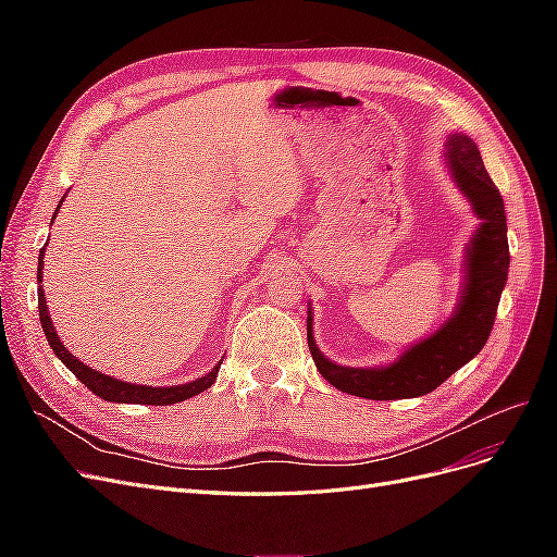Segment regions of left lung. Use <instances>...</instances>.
<instances>
[{"instance_id": "1", "label": "left lung", "mask_w": 557, "mask_h": 557, "mask_svg": "<svg viewBox=\"0 0 557 557\" xmlns=\"http://www.w3.org/2000/svg\"><path fill=\"white\" fill-rule=\"evenodd\" d=\"M444 158L455 185L471 201V209L481 221L467 246V276L458 309L440 330L404 350L387 367H342L330 362L313 342L309 311V350L318 372L336 391L381 401L428 395L458 372L462 364L479 356L491 336L504 283L509 276L504 199L485 172L476 144L465 134H450Z\"/></svg>"}]
</instances>
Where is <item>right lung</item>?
Here are the masks:
<instances>
[{"mask_svg": "<svg viewBox=\"0 0 557 557\" xmlns=\"http://www.w3.org/2000/svg\"><path fill=\"white\" fill-rule=\"evenodd\" d=\"M62 205V201H60ZM44 252L46 248H41V258H39V269H37V281H39V318H41V327L46 339L53 348L55 356L64 362V367L70 369V372L86 385L90 391L102 397L107 401H117V404H153V407H166V404H176L183 399H190L199 393H205L207 387L213 385L215 376H218V369H221V362H218L209 374H205L201 379H195L190 383H183V385H170V387H153V385H139V383H125V381H117L113 376H107L102 372H97V369L83 364L76 356H72L70 350L64 348V344L60 342V336L53 327V320L48 315V305H46V295L41 288V267H44Z\"/></svg>", "mask_w": 557, "mask_h": 557, "instance_id": "right-lung-1", "label": "right lung"}]
</instances>
